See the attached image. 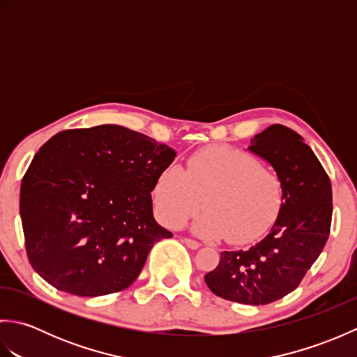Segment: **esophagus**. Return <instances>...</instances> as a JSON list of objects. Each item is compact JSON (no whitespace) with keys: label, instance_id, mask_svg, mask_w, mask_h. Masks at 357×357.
Returning <instances> with one entry per match:
<instances>
[{"label":"esophagus","instance_id":"esophagus-1","mask_svg":"<svg viewBox=\"0 0 357 357\" xmlns=\"http://www.w3.org/2000/svg\"><path fill=\"white\" fill-rule=\"evenodd\" d=\"M183 242H184V244H185L188 248H192V250H198V248L201 247V244H199L198 241L190 239V238H184Z\"/></svg>","mask_w":357,"mask_h":357}]
</instances>
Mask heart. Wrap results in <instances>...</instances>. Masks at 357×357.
<instances>
[{"mask_svg": "<svg viewBox=\"0 0 357 357\" xmlns=\"http://www.w3.org/2000/svg\"><path fill=\"white\" fill-rule=\"evenodd\" d=\"M155 211L164 225L178 229L202 206L195 231L208 239L229 236L231 244L256 239L275 219L282 201L276 172L250 151L219 144L195 151L184 170L167 167L158 174Z\"/></svg>", "mask_w": 357, "mask_h": 357, "instance_id": "b5f03b06", "label": "heart"}]
</instances>
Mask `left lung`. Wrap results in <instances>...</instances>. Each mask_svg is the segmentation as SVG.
I'll use <instances>...</instances> for the list:
<instances>
[{"instance_id":"1","label":"left lung","mask_w":357,"mask_h":357,"mask_svg":"<svg viewBox=\"0 0 357 357\" xmlns=\"http://www.w3.org/2000/svg\"><path fill=\"white\" fill-rule=\"evenodd\" d=\"M248 150L267 161L282 184V204L270 233L256 245L222 252L206 284L219 298L265 305L291 293L328 239L331 183L319 159L291 128L273 124Z\"/></svg>"}]
</instances>
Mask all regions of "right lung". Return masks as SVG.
Listing matches in <instances>:
<instances>
[{
	"label": "right lung",
	"mask_w": 357,
	"mask_h": 357,
	"mask_svg": "<svg viewBox=\"0 0 357 357\" xmlns=\"http://www.w3.org/2000/svg\"><path fill=\"white\" fill-rule=\"evenodd\" d=\"M174 156L165 144L113 124L52 136L20 192L33 270L82 298L130 287L155 242L173 236L155 221L151 192Z\"/></svg>",
	"instance_id": "add662e5"
}]
</instances>
